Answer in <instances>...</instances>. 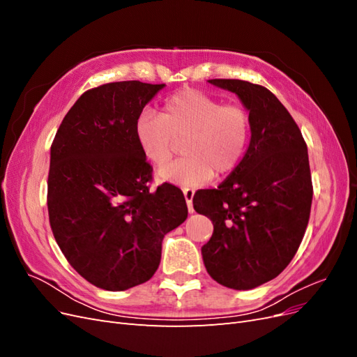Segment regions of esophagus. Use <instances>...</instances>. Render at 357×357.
<instances>
[{"label": "esophagus", "instance_id": "1", "mask_svg": "<svg viewBox=\"0 0 357 357\" xmlns=\"http://www.w3.org/2000/svg\"><path fill=\"white\" fill-rule=\"evenodd\" d=\"M183 193H185V199H186V204H188L189 213H193V205H192V199H193V195H195V190L190 189V188H185V189H183Z\"/></svg>", "mask_w": 357, "mask_h": 357}]
</instances>
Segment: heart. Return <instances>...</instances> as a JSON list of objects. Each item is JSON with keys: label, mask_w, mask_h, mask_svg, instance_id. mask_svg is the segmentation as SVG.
<instances>
[{"label": "heart", "mask_w": 357, "mask_h": 357, "mask_svg": "<svg viewBox=\"0 0 357 357\" xmlns=\"http://www.w3.org/2000/svg\"><path fill=\"white\" fill-rule=\"evenodd\" d=\"M135 139L155 167L165 165L181 142V158L159 169L158 178L181 186H201L214 174L234 172L250 143V114L241 104L222 102L198 89H181L164 101L160 114H138Z\"/></svg>", "instance_id": "b5f03b06"}]
</instances>
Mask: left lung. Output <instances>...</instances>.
<instances>
[{"mask_svg": "<svg viewBox=\"0 0 357 357\" xmlns=\"http://www.w3.org/2000/svg\"><path fill=\"white\" fill-rule=\"evenodd\" d=\"M208 82L240 96L250 112L252 139L238 168L218 189L193 197V208L214 226L202 259L214 282L247 290L282 273L304 238L312 201L307 144L294 117L265 86Z\"/></svg>", "mask_w": 357, "mask_h": 357, "instance_id": "left-lung-1", "label": "left lung"}]
</instances>
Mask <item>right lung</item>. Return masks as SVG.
Here are the masks:
<instances>
[{"label":"right lung","instance_id":"1","mask_svg":"<svg viewBox=\"0 0 357 357\" xmlns=\"http://www.w3.org/2000/svg\"><path fill=\"white\" fill-rule=\"evenodd\" d=\"M164 86L128 80L86 91L53 138L47 178L53 236L75 271L104 290L152 278L162 240L188 218L177 186L150 190L153 168L134 132L138 114Z\"/></svg>","mask_w":357,"mask_h":357}]
</instances>
